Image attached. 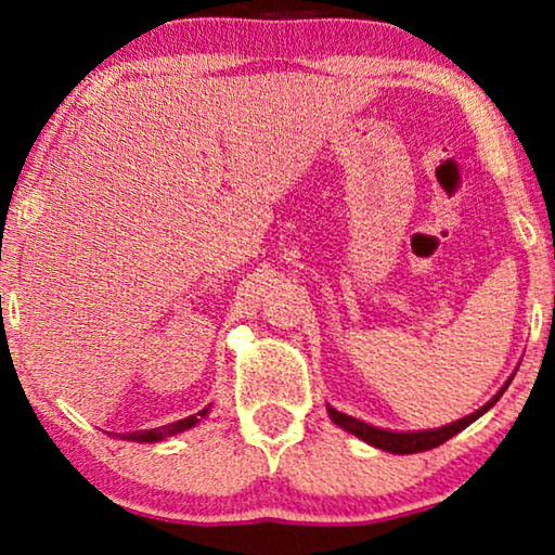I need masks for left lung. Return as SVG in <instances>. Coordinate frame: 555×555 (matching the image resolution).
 <instances>
[{
  "label": "left lung",
  "mask_w": 555,
  "mask_h": 555,
  "mask_svg": "<svg viewBox=\"0 0 555 555\" xmlns=\"http://www.w3.org/2000/svg\"><path fill=\"white\" fill-rule=\"evenodd\" d=\"M511 382H513V378H507L503 389H500L495 397L488 401V404L477 409V412L467 414L465 420H457V422L447 424V427H439V429H422V431L378 429V427H371V424H366V422L356 420V416H348L344 412H338V409H333V406H328V416L338 424L340 429L351 431V435L363 439V442L371 444V447H378V450L393 452V454H414V452H424V450H435V447L447 442V439L457 435V431L469 427V424H473L477 416H482L490 406H495V401L503 397V391L507 389V384H511Z\"/></svg>",
  "instance_id": "left-lung-1"
}]
</instances>
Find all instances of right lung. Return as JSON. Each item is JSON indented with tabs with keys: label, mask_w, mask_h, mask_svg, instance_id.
I'll return each instance as SVG.
<instances>
[{
	"label": "right lung",
	"mask_w": 555,
	"mask_h": 555,
	"mask_svg": "<svg viewBox=\"0 0 555 555\" xmlns=\"http://www.w3.org/2000/svg\"><path fill=\"white\" fill-rule=\"evenodd\" d=\"M207 412H209V406L202 409L199 414L186 416V420H179L173 424H164V427L146 429V431H131V435H126L124 439H131V442H162V439H166V437H173V435H179V431L196 427V424H199L204 416H207Z\"/></svg>",
	"instance_id": "right-lung-1"
}]
</instances>
